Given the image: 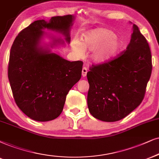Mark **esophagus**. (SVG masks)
Masks as SVG:
<instances>
[{
    "mask_svg": "<svg viewBox=\"0 0 159 159\" xmlns=\"http://www.w3.org/2000/svg\"><path fill=\"white\" fill-rule=\"evenodd\" d=\"M86 73H87V68L86 67H84L83 69H82V76L83 77H86Z\"/></svg>",
    "mask_w": 159,
    "mask_h": 159,
    "instance_id": "1",
    "label": "esophagus"
}]
</instances>
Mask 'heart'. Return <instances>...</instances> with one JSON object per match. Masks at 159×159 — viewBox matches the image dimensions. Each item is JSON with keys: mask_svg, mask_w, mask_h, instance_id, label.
Here are the masks:
<instances>
[{"mask_svg": "<svg viewBox=\"0 0 159 159\" xmlns=\"http://www.w3.org/2000/svg\"><path fill=\"white\" fill-rule=\"evenodd\" d=\"M115 37L110 30L96 29L86 33L81 43L73 42L71 46L73 51L80 56L84 51H92L91 59L94 63H107L118 55L122 48V42Z\"/></svg>", "mask_w": 159, "mask_h": 159, "instance_id": "b5f03b06", "label": "heart"}]
</instances>
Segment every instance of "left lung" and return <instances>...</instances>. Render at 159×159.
Instances as JSON below:
<instances>
[{"label":"left lung","instance_id":"8db88e82","mask_svg":"<svg viewBox=\"0 0 159 159\" xmlns=\"http://www.w3.org/2000/svg\"><path fill=\"white\" fill-rule=\"evenodd\" d=\"M151 52L145 37L133 24L126 51L86 74L89 111L96 119L116 122L137 108L144 97L152 72Z\"/></svg>","mask_w":159,"mask_h":159}]
</instances>
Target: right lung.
I'll list each match as a JSON object with an SVG mask.
<instances>
[{
    "label": "right lung",
    "mask_w": 159,
    "mask_h": 159,
    "mask_svg": "<svg viewBox=\"0 0 159 159\" xmlns=\"http://www.w3.org/2000/svg\"><path fill=\"white\" fill-rule=\"evenodd\" d=\"M74 20L71 15L36 20L21 31L11 46L8 77L14 98L20 109L36 121L57 118L68 92L81 79L83 62L67 61L51 49L70 43ZM45 29L61 33L65 40ZM45 36L52 39L48 44L42 43Z\"/></svg>",
    "instance_id": "right-lung-1"
}]
</instances>
